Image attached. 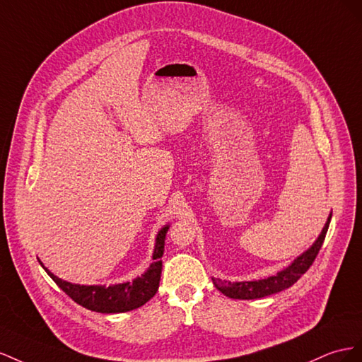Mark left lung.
Wrapping results in <instances>:
<instances>
[{
  "label": "left lung",
  "mask_w": 362,
  "mask_h": 362,
  "mask_svg": "<svg viewBox=\"0 0 362 362\" xmlns=\"http://www.w3.org/2000/svg\"><path fill=\"white\" fill-rule=\"evenodd\" d=\"M330 218H332V214L329 215L322 233H320L318 240L313 244L311 249H308L302 256H298L297 259L290 267L285 268L284 272L277 273L276 276L262 279V281H253V282H226V281H220V279H212L216 290H220L224 296L230 298L250 300V298L267 297L290 288L309 270V267H311L313 262L315 261V257L320 249H322L323 241L326 238Z\"/></svg>",
  "instance_id": "left-lung-1"
}]
</instances>
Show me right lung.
I'll return each instance as SVG.
<instances>
[{
	"mask_svg": "<svg viewBox=\"0 0 362 362\" xmlns=\"http://www.w3.org/2000/svg\"><path fill=\"white\" fill-rule=\"evenodd\" d=\"M168 232V227L158 233L156 247L153 253V264L148 270L141 277H136L135 281L113 285V286H86V285H76L62 281L45 268V272L49 277L59 285L64 293H66L72 300L81 305L86 309L103 314H118L127 313L132 309H136L147 303L150 298L156 294L162 273V256H163V245H165V235Z\"/></svg>",
	"mask_w": 362,
	"mask_h": 362,
	"instance_id": "right-lung-1",
	"label": "right lung"
}]
</instances>
